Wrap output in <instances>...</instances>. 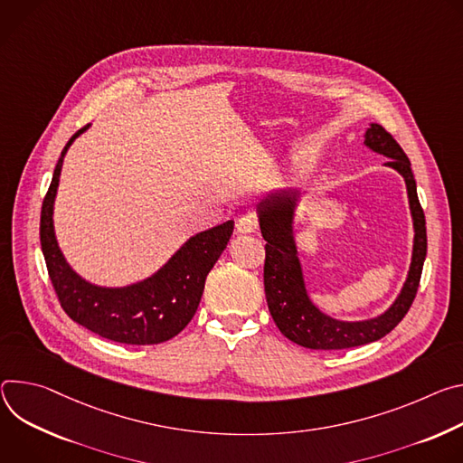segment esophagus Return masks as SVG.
Wrapping results in <instances>:
<instances>
[{"label":"esophagus","instance_id":"esophagus-1","mask_svg":"<svg viewBox=\"0 0 463 463\" xmlns=\"http://www.w3.org/2000/svg\"><path fill=\"white\" fill-rule=\"evenodd\" d=\"M237 233L241 235H246V233H255V230H258V217L255 215H244L237 221V226H235Z\"/></svg>","mask_w":463,"mask_h":463}]
</instances>
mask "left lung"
Here are the masks:
<instances>
[{
  "label": "left lung",
  "mask_w": 463,
  "mask_h": 463,
  "mask_svg": "<svg viewBox=\"0 0 463 463\" xmlns=\"http://www.w3.org/2000/svg\"><path fill=\"white\" fill-rule=\"evenodd\" d=\"M364 145L388 158L384 164L397 171L406 184L410 215L414 222L412 261L401 292L388 309L368 320H336L313 303L305 287L303 269L294 239V215L301 193L298 189L270 191L258 202L261 233L267 241L265 251V294L269 311L278 329L294 344L309 349H345L375 342L388 335L412 305L423 263L427 258L425 213L418 198L412 165L399 143L381 125L372 123L364 134Z\"/></svg>",
  "instance_id": "8db88e82"
}]
</instances>
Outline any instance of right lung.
Returning <instances> with one entry per match:
<instances>
[{
  "instance_id": "1",
  "label": "right lung",
  "mask_w": 463,
  "mask_h": 463,
  "mask_svg": "<svg viewBox=\"0 0 463 463\" xmlns=\"http://www.w3.org/2000/svg\"><path fill=\"white\" fill-rule=\"evenodd\" d=\"M80 128L66 143L42 203L40 244L47 272L66 315L91 333L119 344L148 345L176 336L194 317L203 283L224 251L233 221L189 237L152 276L127 287H100L80 278L66 261L53 224L62 162Z\"/></svg>"
}]
</instances>
